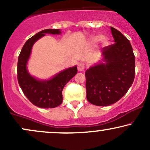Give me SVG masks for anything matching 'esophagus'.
I'll list each match as a JSON object with an SVG mask.
<instances>
[{
  "label": "esophagus",
  "mask_w": 150,
  "mask_h": 150,
  "mask_svg": "<svg viewBox=\"0 0 150 150\" xmlns=\"http://www.w3.org/2000/svg\"><path fill=\"white\" fill-rule=\"evenodd\" d=\"M85 68H86V65H85L84 63H83V62H80V63H79L78 70L79 71H83L85 69Z\"/></svg>",
  "instance_id": "obj_1"
}]
</instances>
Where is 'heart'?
Returning <instances> with one entry per match:
<instances>
[{
	"label": "heart",
	"mask_w": 150,
	"mask_h": 150,
	"mask_svg": "<svg viewBox=\"0 0 150 150\" xmlns=\"http://www.w3.org/2000/svg\"><path fill=\"white\" fill-rule=\"evenodd\" d=\"M90 41L94 44L97 43V42L101 41V44H102V45L104 46V47H106V46H107L109 44L108 38H106V37H103L101 35H92L91 37V38H90Z\"/></svg>",
	"instance_id": "1"
}]
</instances>
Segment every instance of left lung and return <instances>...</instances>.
Here are the masks:
<instances>
[{
    "label": "left lung",
    "mask_w": 150,
    "mask_h": 150,
    "mask_svg": "<svg viewBox=\"0 0 150 150\" xmlns=\"http://www.w3.org/2000/svg\"><path fill=\"white\" fill-rule=\"evenodd\" d=\"M115 44L102 49L103 61L86 70V97L92 104L110 106L127 93L134 82L135 56L130 42L110 27Z\"/></svg>",
    "instance_id": "1"
}]
</instances>
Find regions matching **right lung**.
I'll return each instance as SVG.
<instances>
[{
	"label": "right lung",
	"instance_id": "right-lung-1",
	"mask_svg": "<svg viewBox=\"0 0 150 150\" xmlns=\"http://www.w3.org/2000/svg\"><path fill=\"white\" fill-rule=\"evenodd\" d=\"M59 35V29H46L28 40L18 55L17 79L20 88L29 101L35 106L43 108H52L62 102V90L69 80L77 73V67H69L59 72L49 80H39L31 76L27 69V63L35 42L46 35Z\"/></svg>",
	"mask_w": 150,
	"mask_h": 150
}]
</instances>
